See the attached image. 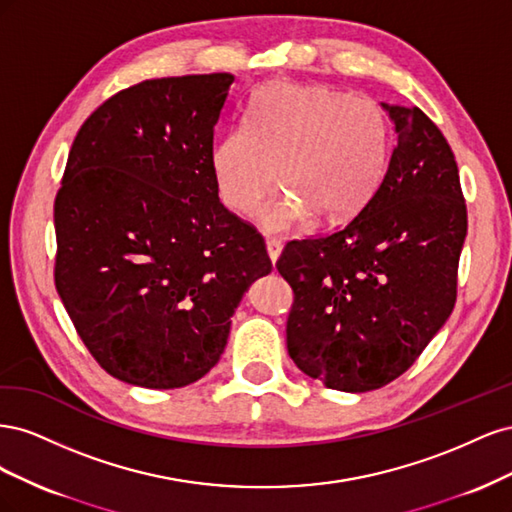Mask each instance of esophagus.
<instances>
[{
	"mask_svg": "<svg viewBox=\"0 0 512 512\" xmlns=\"http://www.w3.org/2000/svg\"><path fill=\"white\" fill-rule=\"evenodd\" d=\"M267 254H269V258H271L273 265H275L277 258H280V254H282V241H277V239H267Z\"/></svg>",
	"mask_w": 512,
	"mask_h": 512,
	"instance_id": "esophagus-1",
	"label": "esophagus"
}]
</instances>
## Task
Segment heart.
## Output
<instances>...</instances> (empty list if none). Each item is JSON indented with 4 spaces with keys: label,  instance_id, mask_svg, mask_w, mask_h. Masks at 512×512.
I'll list each match as a JSON object with an SVG mask.
<instances>
[{
    "label": "heart",
    "instance_id": "1",
    "mask_svg": "<svg viewBox=\"0 0 512 512\" xmlns=\"http://www.w3.org/2000/svg\"><path fill=\"white\" fill-rule=\"evenodd\" d=\"M391 128L382 106L322 85L271 83L252 98L245 126L211 149L224 205L250 213L277 179L286 190L260 209L271 232L290 230L307 211L339 222L359 211L382 179Z\"/></svg>",
    "mask_w": 512,
    "mask_h": 512
}]
</instances>
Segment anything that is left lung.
Listing matches in <instances>:
<instances>
[{
	"mask_svg": "<svg viewBox=\"0 0 512 512\" xmlns=\"http://www.w3.org/2000/svg\"><path fill=\"white\" fill-rule=\"evenodd\" d=\"M397 145L378 190L331 235L288 241L277 271L294 301L290 359L346 393L393 382L457 301L468 211L444 134L418 106L382 104Z\"/></svg>",
	"mask_w": 512,
	"mask_h": 512,
	"instance_id": "8db88e82",
	"label": "left lung"
}]
</instances>
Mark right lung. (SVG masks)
I'll list each match as a JSON object with an SVG mask.
<instances>
[{
	"mask_svg": "<svg viewBox=\"0 0 512 512\" xmlns=\"http://www.w3.org/2000/svg\"><path fill=\"white\" fill-rule=\"evenodd\" d=\"M235 76H168L100 104L55 196V288L113 378L179 389L220 361L230 318L271 271L265 239L230 213L211 170Z\"/></svg>",
	"mask_w": 512,
	"mask_h": 512,
	"instance_id": "add662e5",
	"label": "right lung"
}]
</instances>
